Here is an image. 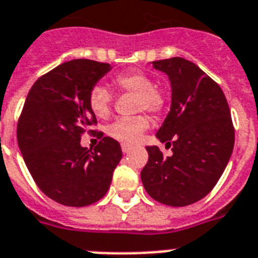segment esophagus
Wrapping results in <instances>:
<instances>
[{
  "mask_svg": "<svg viewBox=\"0 0 258 258\" xmlns=\"http://www.w3.org/2000/svg\"><path fill=\"white\" fill-rule=\"evenodd\" d=\"M131 150H133V146L125 145V143H123V145H121V151H123V153H124V154L130 153Z\"/></svg>",
  "mask_w": 258,
  "mask_h": 258,
  "instance_id": "esophagus-1",
  "label": "esophagus"
}]
</instances>
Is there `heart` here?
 Wrapping results in <instances>:
<instances>
[{
    "label": "heart",
    "instance_id": "obj_1",
    "mask_svg": "<svg viewBox=\"0 0 258 258\" xmlns=\"http://www.w3.org/2000/svg\"><path fill=\"white\" fill-rule=\"evenodd\" d=\"M115 86L121 91L137 93L138 111H149L151 113H161L166 107L165 93L154 87L153 79L149 75L139 70H131L117 75ZM88 105L93 115L100 119H105L111 113L112 107V95L103 86H95L88 93ZM150 120L145 115L131 117H120L108 125L107 134L115 141L135 145L139 142L143 134L149 130Z\"/></svg>",
    "mask_w": 258,
    "mask_h": 258
}]
</instances>
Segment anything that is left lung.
<instances>
[{"label":"left lung","mask_w":258,"mask_h":258,"mask_svg":"<svg viewBox=\"0 0 258 258\" xmlns=\"http://www.w3.org/2000/svg\"><path fill=\"white\" fill-rule=\"evenodd\" d=\"M169 76L171 107L157 138L171 146L163 157L147 146L149 162L141 172L149 196L169 206H187L212 191L234 147V127L221 87L200 67L182 57L153 61Z\"/></svg>","instance_id":"8db88e82"}]
</instances>
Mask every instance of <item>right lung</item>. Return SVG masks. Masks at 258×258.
<instances>
[{
    "label": "right lung",
    "mask_w": 258,
    "mask_h": 258,
    "mask_svg": "<svg viewBox=\"0 0 258 258\" xmlns=\"http://www.w3.org/2000/svg\"><path fill=\"white\" fill-rule=\"evenodd\" d=\"M111 66L87 58L62 62L30 88L17 124V142L40 190L64 206L82 208L108 191L120 145L97 133L99 145L87 149L82 135L93 133L96 116L88 105L92 87Z\"/></svg>",
    "instance_id": "right-lung-1"
}]
</instances>
